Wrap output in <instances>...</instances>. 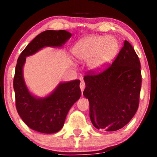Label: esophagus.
Masks as SVG:
<instances>
[{"label":"esophagus","mask_w":157,"mask_h":157,"mask_svg":"<svg viewBox=\"0 0 157 157\" xmlns=\"http://www.w3.org/2000/svg\"><path fill=\"white\" fill-rule=\"evenodd\" d=\"M85 87H86V83H85L84 81H81V83H80V89L81 90V91H83V90H84Z\"/></svg>","instance_id":"1"}]
</instances>
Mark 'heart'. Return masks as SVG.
Listing matches in <instances>:
<instances>
[{"label": "heart", "mask_w": 157, "mask_h": 157, "mask_svg": "<svg viewBox=\"0 0 157 157\" xmlns=\"http://www.w3.org/2000/svg\"><path fill=\"white\" fill-rule=\"evenodd\" d=\"M119 44L114 38L93 36L83 38L73 48V54L79 61H88L94 71L102 70L116 56Z\"/></svg>", "instance_id": "heart-1"}]
</instances>
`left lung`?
Listing matches in <instances>:
<instances>
[{"instance_id": "obj_1", "label": "left lung", "mask_w": 157, "mask_h": 157, "mask_svg": "<svg viewBox=\"0 0 157 157\" xmlns=\"http://www.w3.org/2000/svg\"><path fill=\"white\" fill-rule=\"evenodd\" d=\"M83 96L89 101V115L98 129L113 132L126 125L139 104L141 64L127 40L113 63L100 72L90 71L83 77Z\"/></svg>"}]
</instances>
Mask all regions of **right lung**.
Wrapping results in <instances>:
<instances>
[{
  "label": "right lung",
  "instance_id": "right-lung-1",
  "mask_svg": "<svg viewBox=\"0 0 157 157\" xmlns=\"http://www.w3.org/2000/svg\"><path fill=\"white\" fill-rule=\"evenodd\" d=\"M71 36V33L64 30L42 32L28 44L17 61L13 78L16 109L24 123L36 132L53 134L61 129L71 107L81 96L80 81L61 83L50 96L36 98L30 94L23 81L25 57L45 46H61Z\"/></svg>",
  "mask_w": 157,
  "mask_h": 157
}]
</instances>
